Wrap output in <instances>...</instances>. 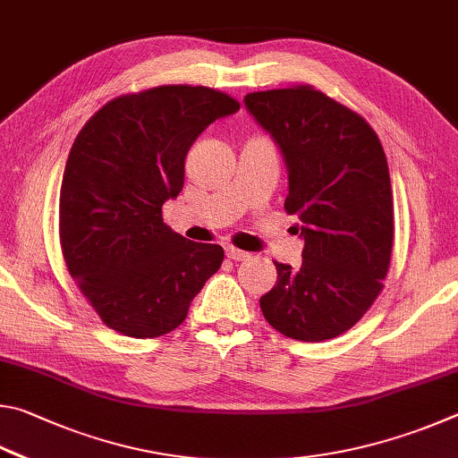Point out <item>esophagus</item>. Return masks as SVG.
<instances>
[{
  "instance_id": "1",
  "label": "esophagus",
  "mask_w": 458,
  "mask_h": 458,
  "mask_svg": "<svg viewBox=\"0 0 458 458\" xmlns=\"http://www.w3.org/2000/svg\"><path fill=\"white\" fill-rule=\"evenodd\" d=\"M225 251H227V258L233 259V261H245V259L251 258V255L247 251H242V250H237V247H231V245Z\"/></svg>"
}]
</instances>
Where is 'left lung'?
<instances>
[{
	"instance_id": "1",
	"label": "left lung",
	"mask_w": 458,
	"mask_h": 458,
	"mask_svg": "<svg viewBox=\"0 0 458 458\" xmlns=\"http://www.w3.org/2000/svg\"><path fill=\"white\" fill-rule=\"evenodd\" d=\"M245 106L282 150L284 207L306 242L298 269L276 261L261 311L292 340L335 338L370 310L390 267L394 205L380 139L364 116L310 84L251 92Z\"/></svg>"
}]
</instances>
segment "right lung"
<instances>
[{
    "label": "right lung",
    "instance_id": "add662e5",
    "mask_svg": "<svg viewBox=\"0 0 458 458\" xmlns=\"http://www.w3.org/2000/svg\"><path fill=\"white\" fill-rule=\"evenodd\" d=\"M229 94L168 84L110 100L78 132L60 191V245L96 314L131 338L179 327L223 263V247L195 243L163 221L182 191L184 157Z\"/></svg>",
    "mask_w": 458,
    "mask_h": 458
}]
</instances>
